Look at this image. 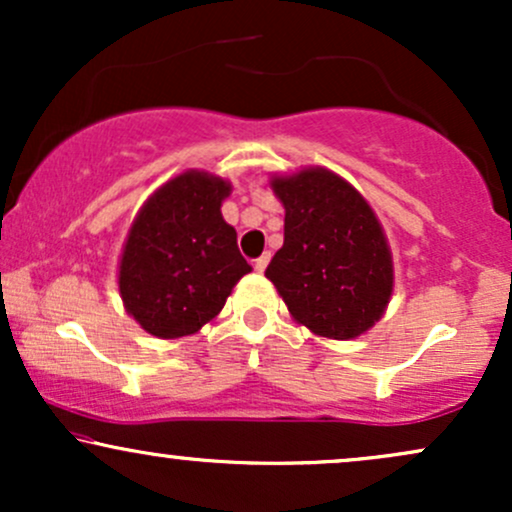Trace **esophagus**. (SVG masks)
I'll return each mask as SVG.
<instances>
[{"mask_svg": "<svg viewBox=\"0 0 512 512\" xmlns=\"http://www.w3.org/2000/svg\"><path fill=\"white\" fill-rule=\"evenodd\" d=\"M267 264H269V252H264L262 257H257L255 260V272H264V269H267Z\"/></svg>", "mask_w": 512, "mask_h": 512, "instance_id": "1", "label": "esophagus"}]
</instances>
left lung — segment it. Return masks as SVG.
Instances as JSON below:
<instances>
[{"mask_svg": "<svg viewBox=\"0 0 512 512\" xmlns=\"http://www.w3.org/2000/svg\"><path fill=\"white\" fill-rule=\"evenodd\" d=\"M284 204V245L267 276L298 325L356 339L385 315L395 291L392 250L366 197L322 166L269 178Z\"/></svg>", "mask_w": 512, "mask_h": 512, "instance_id": "obj_1", "label": "left lung"}]
</instances>
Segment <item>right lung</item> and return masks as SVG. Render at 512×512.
I'll return each mask as SVG.
<instances>
[{
  "label": "right lung",
  "instance_id": "add662e5",
  "mask_svg": "<svg viewBox=\"0 0 512 512\" xmlns=\"http://www.w3.org/2000/svg\"><path fill=\"white\" fill-rule=\"evenodd\" d=\"M233 185L207 170L175 175L142 204L117 264L127 315L158 339L197 334L252 272L221 214Z\"/></svg>",
  "mask_w": 512,
  "mask_h": 512
}]
</instances>
